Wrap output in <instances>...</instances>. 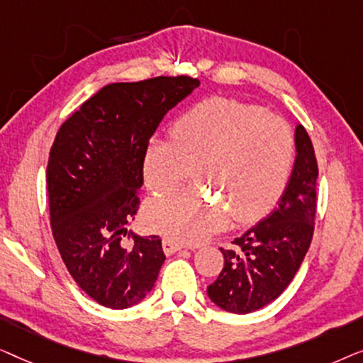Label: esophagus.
<instances>
[{
  "instance_id": "1",
  "label": "esophagus",
  "mask_w": 363,
  "mask_h": 363,
  "mask_svg": "<svg viewBox=\"0 0 363 363\" xmlns=\"http://www.w3.org/2000/svg\"><path fill=\"white\" fill-rule=\"evenodd\" d=\"M181 248H182V245L177 243L176 240H172V238L162 240V250H164L166 255H172V253L179 252Z\"/></svg>"
}]
</instances>
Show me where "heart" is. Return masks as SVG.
Returning <instances> with one entry per match:
<instances>
[{
    "mask_svg": "<svg viewBox=\"0 0 363 363\" xmlns=\"http://www.w3.org/2000/svg\"><path fill=\"white\" fill-rule=\"evenodd\" d=\"M294 136L284 120L257 105L213 96L184 111L171 140L152 138L143 157L151 192H164L191 176L220 199L179 189L147 202V227L176 242L197 243L235 222L263 216L284 191Z\"/></svg>",
    "mask_w": 363,
    "mask_h": 363,
    "instance_id": "obj_1",
    "label": "heart"
}]
</instances>
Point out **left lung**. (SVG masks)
<instances>
[{
    "mask_svg": "<svg viewBox=\"0 0 363 363\" xmlns=\"http://www.w3.org/2000/svg\"><path fill=\"white\" fill-rule=\"evenodd\" d=\"M296 161L278 207L223 250V269L207 288L213 304L248 314L278 298L308 253L314 233L318 161L308 131L296 126Z\"/></svg>",
    "mask_w": 363,
    "mask_h": 363,
    "instance_id": "left-lung-1",
    "label": "left lung"
}]
</instances>
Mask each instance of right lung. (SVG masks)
<instances>
[{
    "mask_svg": "<svg viewBox=\"0 0 363 363\" xmlns=\"http://www.w3.org/2000/svg\"><path fill=\"white\" fill-rule=\"evenodd\" d=\"M199 85L187 75L106 85L64 121L50 147L45 179L55 245L75 283L105 308L145 299L164 263L157 235L131 232V245L123 237L140 208L150 138Z\"/></svg>",
    "mask_w": 363,
    "mask_h": 363,
    "instance_id": "1",
    "label": "right lung"
}]
</instances>
